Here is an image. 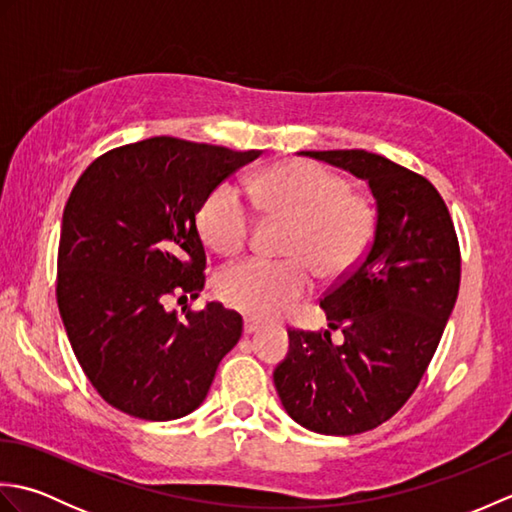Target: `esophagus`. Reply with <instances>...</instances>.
Returning a JSON list of instances; mask_svg holds the SVG:
<instances>
[{"instance_id":"obj_1","label":"esophagus","mask_w":512,"mask_h":512,"mask_svg":"<svg viewBox=\"0 0 512 512\" xmlns=\"http://www.w3.org/2000/svg\"><path fill=\"white\" fill-rule=\"evenodd\" d=\"M259 328H262V323L255 321V319H246V321H244V334H253V332H257Z\"/></svg>"}]
</instances>
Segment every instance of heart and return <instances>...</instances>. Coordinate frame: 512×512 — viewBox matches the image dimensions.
<instances>
[{"mask_svg": "<svg viewBox=\"0 0 512 512\" xmlns=\"http://www.w3.org/2000/svg\"><path fill=\"white\" fill-rule=\"evenodd\" d=\"M253 198L266 215L290 220V228L281 246L288 259H244L217 277V295L248 317L270 319L306 295L310 268L323 281L350 275L374 242V202L317 162L264 169L253 182ZM198 226L215 253H239L253 228L242 191L231 182L217 184L200 206Z\"/></svg>", "mask_w": 512, "mask_h": 512, "instance_id": "b5f03b06", "label": "heart"}]
</instances>
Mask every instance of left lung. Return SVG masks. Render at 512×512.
Masks as SVG:
<instances>
[{
    "instance_id": "1",
    "label": "left lung",
    "mask_w": 512,
    "mask_h": 512,
    "mask_svg": "<svg viewBox=\"0 0 512 512\" xmlns=\"http://www.w3.org/2000/svg\"><path fill=\"white\" fill-rule=\"evenodd\" d=\"M350 171L376 200L374 242L350 275L325 292L328 330H288L275 369L288 416L323 436L378 427L427 372L460 290V244L436 187L365 149L299 151ZM341 329L344 343H331Z\"/></svg>"
}]
</instances>
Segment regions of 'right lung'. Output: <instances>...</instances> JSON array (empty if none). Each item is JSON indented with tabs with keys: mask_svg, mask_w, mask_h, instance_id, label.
I'll use <instances>...</instances> for the list:
<instances>
[{
	"mask_svg": "<svg viewBox=\"0 0 512 512\" xmlns=\"http://www.w3.org/2000/svg\"><path fill=\"white\" fill-rule=\"evenodd\" d=\"M259 156L154 136L107 151L74 184L57 303L76 361L112 407L162 422L209 394L242 317L215 301L178 317L167 299H198L206 253L195 215L217 184Z\"/></svg>",
	"mask_w": 512,
	"mask_h": 512,
	"instance_id": "right-lung-1",
	"label": "right lung"
}]
</instances>
